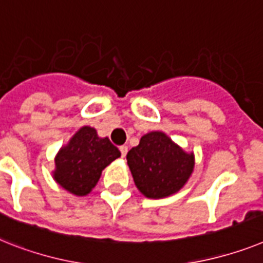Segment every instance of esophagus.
Instances as JSON below:
<instances>
[{
    "label": "esophagus",
    "mask_w": 263,
    "mask_h": 263,
    "mask_svg": "<svg viewBox=\"0 0 263 263\" xmlns=\"http://www.w3.org/2000/svg\"><path fill=\"white\" fill-rule=\"evenodd\" d=\"M120 152H121V156H123V158H125V155H127V152H128L127 145H121Z\"/></svg>",
    "instance_id": "34e87169"
}]
</instances>
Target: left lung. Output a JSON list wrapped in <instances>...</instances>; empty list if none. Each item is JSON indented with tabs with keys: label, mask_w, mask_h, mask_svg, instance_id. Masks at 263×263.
I'll return each mask as SVG.
<instances>
[{
	"label": "left lung",
	"mask_w": 263,
	"mask_h": 263,
	"mask_svg": "<svg viewBox=\"0 0 263 263\" xmlns=\"http://www.w3.org/2000/svg\"><path fill=\"white\" fill-rule=\"evenodd\" d=\"M127 163L139 191L159 199L178 193L186 184L195 159L193 152L187 154L164 132L152 131L128 151Z\"/></svg>",
	"instance_id": "1"
}]
</instances>
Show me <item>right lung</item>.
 Returning <instances> with one entry per match:
<instances>
[{
  "instance_id": "obj_1",
  "label": "right lung",
  "mask_w": 263,
  "mask_h": 263,
  "mask_svg": "<svg viewBox=\"0 0 263 263\" xmlns=\"http://www.w3.org/2000/svg\"><path fill=\"white\" fill-rule=\"evenodd\" d=\"M120 155L109 139L99 138L95 128L85 125L56 155L53 178L70 194L88 195L100 179L101 171Z\"/></svg>"
}]
</instances>
